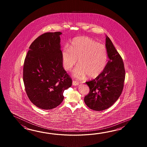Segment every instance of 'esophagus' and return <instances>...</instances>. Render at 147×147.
Returning a JSON list of instances; mask_svg holds the SVG:
<instances>
[{"label": "esophagus", "mask_w": 147, "mask_h": 147, "mask_svg": "<svg viewBox=\"0 0 147 147\" xmlns=\"http://www.w3.org/2000/svg\"><path fill=\"white\" fill-rule=\"evenodd\" d=\"M79 83H78L77 81H72V84L74 85V86H78L79 85Z\"/></svg>", "instance_id": "34e87169"}]
</instances>
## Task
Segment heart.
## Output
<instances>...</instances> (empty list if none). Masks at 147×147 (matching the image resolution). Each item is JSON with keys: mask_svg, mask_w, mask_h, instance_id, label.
I'll return each instance as SVG.
<instances>
[{"mask_svg": "<svg viewBox=\"0 0 147 147\" xmlns=\"http://www.w3.org/2000/svg\"><path fill=\"white\" fill-rule=\"evenodd\" d=\"M62 63L66 71H70L77 64L74 76L82 79L86 75L89 78H96L106 67L108 56L107 48L103 44L87 37H79L71 41L68 47L63 48Z\"/></svg>", "mask_w": 147, "mask_h": 147, "instance_id": "b5f03b06", "label": "heart"}]
</instances>
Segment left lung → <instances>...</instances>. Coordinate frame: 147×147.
<instances>
[{"label":"left lung","mask_w":147,"mask_h":147,"mask_svg":"<svg viewBox=\"0 0 147 147\" xmlns=\"http://www.w3.org/2000/svg\"><path fill=\"white\" fill-rule=\"evenodd\" d=\"M106 47L109 60L99 76L86 82L90 91L84 98V102L91 109H107L116 102L122 93L125 79L124 63L109 38L106 36Z\"/></svg>","instance_id":"obj_1"}]
</instances>
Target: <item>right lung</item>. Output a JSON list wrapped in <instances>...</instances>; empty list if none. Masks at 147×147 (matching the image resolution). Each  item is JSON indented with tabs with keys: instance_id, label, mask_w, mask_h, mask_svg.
Segmentation results:
<instances>
[{
	"instance_id": "right-lung-1",
	"label": "right lung",
	"mask_w": 147,
	"mask_h": 147,
	"mask_svg": "<svg viewBox=\"0 0 147 147\" xmlns=\"http://www.w3.org/2000/svg\"><path fill=\"white\" fill-rule=\"evenodd\" d=\"M61 32H46L29 47L23 68V80L29 100L38 108L52 109L63 102L72 79L63 67Z\"/></svg>"
}]
</instances>
